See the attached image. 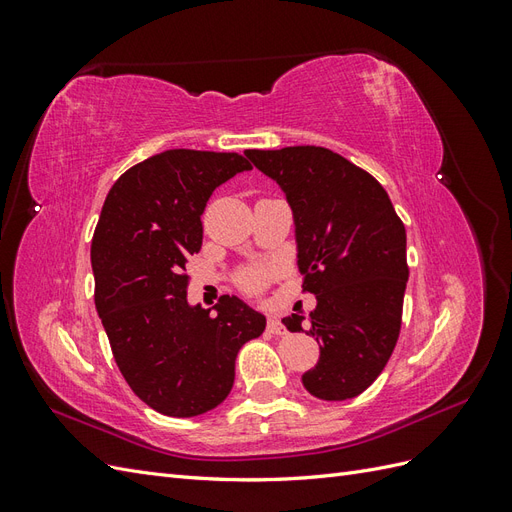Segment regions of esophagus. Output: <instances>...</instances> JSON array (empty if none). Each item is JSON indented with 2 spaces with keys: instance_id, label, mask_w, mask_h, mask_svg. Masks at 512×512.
Here are the masks:
<instances>
[{
  "instance_id": "34e87169",
  "label": "esophagus",
  "mask_w": 512,
  "mask_h": 512,
  "mask_svg": "<svg viewBox=\"0 0 512 512\" xmlns=\"http://www.w3.org/2000/svg\"><path fill=\"white\" fill-rule=\"evenodd\" d=\"M267 329H269V333H273V335H284V333H286V327H284L282 320L277 318V316H269Z\"/></svg>"
}]
</instances>
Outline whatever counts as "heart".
Listing matches in <instances>:
<instances>
[{
	"label": "heart",
	"instance_id": "1",
	"mask_svg": "<svg viewBox=\"0 0 512 512\" xmlns=\"http://www.w3.org/2000/svg\"><path fill=\"white\" fill-rule=\"evenodd\" d=\"M265 277H267V269L265 267L250 269V271H245L241 275V286L247 288V290H258L262 286V282H265Z\"/></svg>",
	"mask_w": 512,
	"mask_h": 512
}]
</instances>
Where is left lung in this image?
<instances>
[{"label": "left lung", "instance_id": "1", "mask_svg": "<svg viewBox=\"0 0 512 512\" xmlns=\"http://www.w3.org/2000/svg\"><path fill=\"white\" fill-rule=\"evenodd\" d=\"M245 156L284 190L303 290L318 301L309 316L282 320L292 333L307 329L320 346L303 386L324 401L361 395L389 363L401 329L410 273L404 222L382 185L331 149H250Z\"/></svg>", "mask_w": 512, "mask_h": 512}]
</instances>
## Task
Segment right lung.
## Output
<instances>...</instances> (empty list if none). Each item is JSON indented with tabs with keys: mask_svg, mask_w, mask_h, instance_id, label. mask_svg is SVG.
<instances>
[{
	"mask_svg": "<svg viewBox=\"0 0 512 512\" xmlns=\"http://www.w3.org/2000/svg\"><path fill=\"white\" fill-rule=\"evenodd\" d=\"M250 168L239 153L168 149L128 168L104 200L91 239L96 309L121 376L160 414L220 406L241 346L267 327L239 297L224 294L215 314L185 297L209 196Z\"/></svg>",
	"mask_w": 512,
	"mask_h": 512,
	"instance_id": "right-lung-1",
	"label": "right lung"
}]
</instances>
